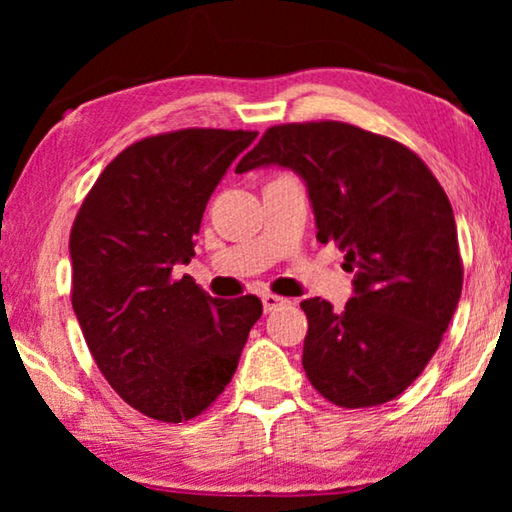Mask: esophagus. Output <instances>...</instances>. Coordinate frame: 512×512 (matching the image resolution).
<instances>
[{"label": "esophagus", "instance_id": "1", "mask_svg": "<svg viewBox=\"0 0 512 512\" xmlns=\"http://www.w3.org/2000/svg\"><path fill=\"white\" fill-rule=\"evenodd\" d=\"M261 300H263V310L265 312H272V310H277V307H282V305L289 303V300L282 298V296H277V293H263Z\"/></svg>", "mask_w": 512, "mask_h": 512}]
</instances>
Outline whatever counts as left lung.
I'll return each instance as SVG.
<instances>
[{
  "label": "left lung",
  "instance_id": "obj_1",
  "mask_svg": "<svg viewBox=\"0 0 512 512\" xmlns=\"http://www.w3.org/2000/svg\"><path fill=\"white\" fill-rule=\"evenodd\" d=\"M261 165L305 179L317 240L338 244L354 272L342 312L300 303L307 380L349 410L401 396L436 354L464 284L443 186L408 146L340 121L272 125L235 172Z\"/></svg>",
  "mask_w": 512,
  "mask_h": 512
}]
</instances>
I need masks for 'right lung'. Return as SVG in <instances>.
<instances>
[{
  "instance_id": "obj_1",
  "label": "right lung",
  "mask_w": 512,
  "mask_h": 512,
  "mask_svg": "<svg viewBox=\"0 0 512 512\" xmlns=\"http://www.w3.org/2000/svg\"><path fill=\"white\" fill-rule=\"evenodd\" d=\"M256 139L186 128L123 149L90 188L69 235L72 307L111 389L160 422H188L223 394L263 305L212 298L184 275L209 195Z\"/></svg>"
}]
</instances>
